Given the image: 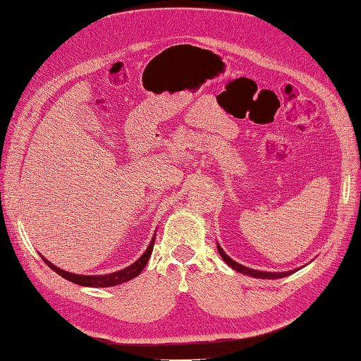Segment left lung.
Returning <instances> with one entry per match:
<instances>
[{"mask_svg":"<svg viewBox=\"0 0 361 361\" xmlns=\"http://www.w3.org/2000/svg\"><path fill=\"white\" fill-rule=\"evenodd\" d=\"M216 248H218V253H220V256L223 257V260L226 262V264L231 267V268H233L235 271H238V272H241V274H245V276H251V277H255V279H283V277H286V276H290V274H293L295 271H285V272H267V271H257V269H251V268H247V267H244V265H241V264H238V262H235L233 259H231L228 257L226 253H224V250L216 244Z\"/></svg>","mask_w":361,"mask_h":361,"instance_id":"obj_1","label":"left lung"}]
</instances>
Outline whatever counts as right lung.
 Masks as SVG:
<instances>
[{"label": "right lung", "mask_w": 361, "mask_h": 361, "mask_svg": "<svg viewBox=\"0 0 361 361\" xmlns=\"http://www.w3.org/2000/svg\"><path fill=\"white\" fill-rule=\"evenodd\" d=\"M154 244H155V235L152 238V241L147 247V250L143 253L137 262H134L133 265H129L123 269H120L117 272H111V274H104V276H80V274H73V272H68L64 269H60L59 267L52 265L48 259L43 257L40 255V257L43 259V262L52 269L56 271L59 276H61L63 279H66L75 285H80V286H89V288H110V286H117V285H122L125 281H129L135 279L141 271L145 269V267L147 265L149 257L152 255V250H154Z\"/></svg>", "instance_id": "add662e5"}]
</instances>
